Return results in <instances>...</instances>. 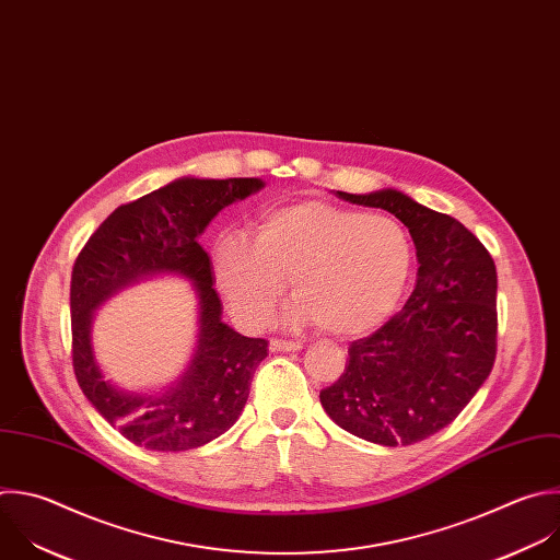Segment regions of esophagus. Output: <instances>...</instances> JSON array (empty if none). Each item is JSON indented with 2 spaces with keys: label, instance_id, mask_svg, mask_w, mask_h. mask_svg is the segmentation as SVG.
Listing matches in <instances>:
<instances>
[{
  "label": "esophagus",
  "instance_id": "esophagus-1",
  "mask_svg": "<svg viewBox=\"0 0 560 560\" xmlns=\"http://www.w3.org/2000/svg\"><path fill=\"white\" fill-rule=\"evenodd\" d=\"M303 347V342L299 340H279V338H272L270 340V351H299Z\"/></svg>",
  "mask_w": 560,
  "mask_h": 560
}]
</instances>
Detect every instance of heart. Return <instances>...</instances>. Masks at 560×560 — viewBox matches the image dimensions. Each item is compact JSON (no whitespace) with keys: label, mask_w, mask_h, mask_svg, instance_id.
<instances>
[{"label":"heart","mask_w":560,"mask_h":560,"mask_svg":"<svg viewBox=\"0 0 560 560\" xmlns=\"http://www.w3.org/2000/svg\"><path fill=\"white\" fill-rule=\"evenodd\" d=\"M211 264L218 290L246 327L268 323L290 279V323L316 320L331 336H358L400 303L413 244L394 218L312 200L266 211L255 242L224 233Z\"/></svg>","instance_id":"b5f03b06"}]
</instances>
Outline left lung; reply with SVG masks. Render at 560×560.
Listing matches in <instances>:
<instances>
[{
    "mask_svg": "<svg viewBox=\"0 0 560 560\" xmlns=\"http://www.w3.org/2000/svg\"><path fill=\"white\" fill-rule=\"evenodd\" d=\"M336 196L396 215L411 233L420 268L402 312L349 345L342 376L320 392V405L355 438L411 446L448 427L490 376L497 268L462 222L402 191Z\"/></svg>",
    "mask_w": 560,
    "mask_h": 560,
    "instance_id": "8db88e82",
    "label": "left lung"
}]
</instances>
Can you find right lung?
<instances>
[{
	"instance_id": "right-lung-1",
	"label": "right lung",
	"mask_w": 560,
	"mask_h": 560,
	"mask_svg": "<svg viewBox=\"0 0 560 560\" xmlns=\"http://www.w3.org/2000/svg\"><path fill=\"white\" fill-rule=\"evenodd\" d=\"M266 186L259 177H177L118 207L88 240L72 268V364L81 392L122 438L158 453L191 451L242 416L268 340L222 320L213 266L198 237L229 205ZM171 273L199 296V342L190 366L160 393H127L107 382L91 347L93 312L120 289Z\"/></svg>"
}]
</instances>
